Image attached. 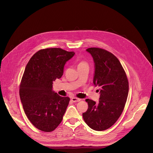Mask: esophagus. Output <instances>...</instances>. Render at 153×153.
<instances>
[{
	"label": "esophagus",
	"instance_id": "34e87169",
	"mask_svg": "<svg viewBox=\"0 0 153 153\" xmlns=\"http://www.w3.org/2000/svg\"><path fill=\"white\" fill-rule=\"evenodd\" d=\"M71 101L73 102H77L81 101V99L76 98V97H72V98H71Z\"/></svg>",
	"mask_w": 153,
	"mask_h": 153
}]
</instances>
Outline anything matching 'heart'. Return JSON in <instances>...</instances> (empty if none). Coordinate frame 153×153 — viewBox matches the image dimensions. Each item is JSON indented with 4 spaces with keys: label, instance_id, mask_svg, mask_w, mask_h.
<instances>
[{
    "label": "heart",
    "instance_id": "b5f03b06",
    "mask_svg": "<svg viewBox=\"0 0 153 153\" xmlns=\"http://www.w3.org/2000/svg\"><path fill=\"white\" fill-rule=\"evenodd\" d=\"M82 66H88L87 62H84V61H81V62H79V63L78 64L77 68H79V67H82Z\"/></svg>",
    "mask_w": 153,
    "mask_h": 153
}]
</instances>
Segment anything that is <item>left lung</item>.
I'll return each instance as SVG.
<instances>
[{
	"instance_id": "1",
	"label": "left lung",
	"mask_w": 153,
	"mask_h": 153,
	"mask_svg": "<svg viewBox=\"0 0 153 153\" xmlns=\"http://www.w3.org/2000/svg\"><path fill=\"white\" fill-rule=\"evenodd\" d=\"M94 62L93 83L100 87L98 103L87 99V110L82 114L85 122L95 131L110 128L122 114L129 85L125 72L118 58L110 52L98 48L86 50Z\"/></svg>"
}]
</instances>
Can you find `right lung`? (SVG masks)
<instances>
[{
  "label": "right lung",
  "mask_w": 153,
  "mask_h": 153,
  "mask_svg": "<svg viewBox=\"0 0 153 153\" xmlns=\"http://www.w3.org/2000/svg\"><path fill=\"white\" fill-rule=\"evenodd\" d=\"M74 51L46 48L36 52L25 68L20 85L24 111L38 130L50 132L61 122L70 99L53 90V84L63 74L64 67Z\"/></svg>",
  "instance_id": "1"
}]
</instances>
